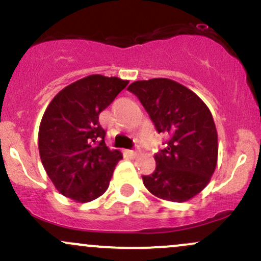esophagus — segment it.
Wrapping results in <instances>:
<instances>
[{"instance_id":"esophagus-1","label":"esophagus","mask_w":261,"mask_h":261,"mask_svg":"<svg viewBox=\"0 0 261 261\" xmlns=\"http://www.w3.org/2000/svg\"><path fill=\"white\" fill-rule=\"evenodd\" d=\"M127 154L130 155V157L135 158L137 155V151H133V149H131V151H127Z\"/></svg>"}]
</instances>
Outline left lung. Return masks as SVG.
Here are the masks:
<instances>
[{
    "mask_svg": "<svg viewBox=\"0 0 261 261\" xmlns=\"http://www.w3.org/2000/svg\"><path fill=\"white\" fill-rule=\"evenodd\" d=\"M147 110L167 146L154 155L153 174L143 175L147 190L160 199L184 202L201 193L217 166V130L199 95L169 79L136 81L127 87Z\"/></svg>",
    "mask_w": 261,
    "mask_h": 261,
    "instance_id": "left-lung-1",
    "label": "left lung"
}]
</instances>
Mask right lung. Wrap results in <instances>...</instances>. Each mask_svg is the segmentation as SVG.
<instances>
[{"mask_svg":"<svg viewBox=\"0 0 261 261\" xmlns=\"http://www.w3.org/2000/svg\"><path fill=\"white\" fill-rule=\"evenodd\" d=\"M127 83L91 74L65 87L45 110L38 135L41 163L59 193L73 201L103 195L122 158L120 151L107 147L98 119Z\"/></svg>","mask_w":261,"mask_h":261,"instance_id":"obj_1","label":"right lung"}]
</instances>
